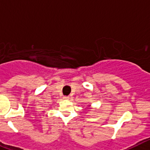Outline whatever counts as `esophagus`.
Listing matches in <instances>:
<instances>
[{
    "label": "esophagus",
    "instance_id": "obj_1",
    "mask_svg": "<svg viewBox=\"0 0 150 150\" xmlns=\"http://www.w3.org/2000/svg\"><path fill=\"white\" fill-rule=\"evenodd\" d=\"M64 100H69V99H70V97L69 96H64Z\"/></svg>",
    "mask_w": 150,
    "mask_h": 150
}]
</instances>
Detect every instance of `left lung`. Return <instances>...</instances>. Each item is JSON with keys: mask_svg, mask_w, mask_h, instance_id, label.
I'll use <instances>...</instances> for the list:
<instances>
[{"mask_svg": "<svg viewBox=\"0 0 150 150\" xmlns=\"http://www.w3.org/2000/svg\"><path fill=\"white\" fill-rule=\"evenodd\" d=\"M89 106H90V105H89Z\"/></svg>", "mask_w": 150, "mask_h": 150, "instance_id": "8db88e82", "label": "left lung"}]
</instances>
